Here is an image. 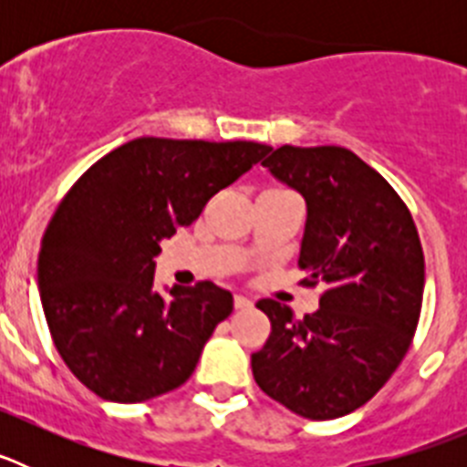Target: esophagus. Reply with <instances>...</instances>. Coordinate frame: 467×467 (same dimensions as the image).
Returning <instances> with one entry per match:
<instances>
[{
	"instance_id": "esophagus-1",
	"label": "esophagus",
	"mask_w": 467,
	"mask_h": 467,
	"mask_svg": "<svg viewBox=\"0 0 467 467\" xmlns=\"http://www.w3.org/2000/svg\"><path fill=\"white\" fill-rule=\"evenodd\" d=\"M234 306H236L238 311H247V308H253V301L247 299L245 295H236L234 296Z\"/></svg>"
}]
</instances>
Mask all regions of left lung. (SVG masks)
I'll return each mask as SVG.
<instances>
[{
	"label": "left lung",
	"mask_w": 467,
	"mask_h": 467,
	"mask_svg": "<svg viewBox=\"0 0 467 467\" xmlns=\"http://www.w3.org/2000/svg\"><path fill=\"white\" fill-rule=\"evenodd\" d=\"M262 166L306 201L299 266L325 292L304 320L257 301L271 334L253 353V377L304 419H339L369 402L410 350L426 283L419 231L395 189L344 147L283 144Z\"/></svg>",
	"instance_id": "1"
}]
</instances>
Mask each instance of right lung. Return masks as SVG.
<instances>
[{
    "mask_svg": "<svg viewBox=\"0 0 467 467\" xmlns=\"http://www.w3.org/2000/svg\"><path fill=\"white\" fill-rule=\"evenodd\" d=\"M269 144L138 138L77 180L41 241L36 283L53 344L88 390L144 402L193 374L234 296L210 280L154 290L161 241L189 226Z\"/></svg>",
    "mask_w": 467,
    "mask_h": 467,
    "instance_id": "add662e5",
    "label": "right lung"
}]
</instances>
